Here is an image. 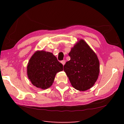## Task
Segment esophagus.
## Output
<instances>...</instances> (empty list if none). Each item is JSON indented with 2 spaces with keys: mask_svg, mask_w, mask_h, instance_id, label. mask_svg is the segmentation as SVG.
I'll list each match as a JSON object with an SVG mask.
<instances>
[{
  "mask_svg": "<svg viewBox=\"0 0 124 124\" xmlns=\"http://www.w3.org/2000/svg\"><path fill=\"white\" fill-rule=\"evenodd\" d=\"M61 62V63L63 64V66H64V64H65V63H66V61H65V60H63Z\"/></svg>",
  "mask_w": 124,
  "mask_h": 124,
  "instance_id": "34e87169",
  "label": "esophagus"
}]
</instances>
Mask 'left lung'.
<instances>
[{"mask_svg":"<svg viewBox=\"0 0 124 124\" xmlns=\"http://www.w3.org/2000/svg\"><path fill=\"white\" fill-rule=\"evenodd\" d=\"M68 54L70 60L63 68L71 85L79 91L90 89L97 81L100 73L97 54L83 39L79 40Z\"/></svg>","mask_w":124,"mask_h":124,"instance_id":"left-lung-1","label":"left lung"}]
</instances>
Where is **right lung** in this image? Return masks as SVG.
Listing matches in <instances>:
<instances>
[{
    "label": "right lung",
    "mask_w": 124,
    "mask_h": 124,
    "mask_svg": "<svg viewBox=\"0 0 124 124\" xmlns=\"http://www.w3.org/2000/svg\"><path fill=\"white\" fill-rule=\"evenodd\" d=\"M63 70V65L53 54L38 50L27 64V76L31 83L42 90L51 86L57 73Z\"/></svg>",
    "instance_id": "obj_1"
}]
</instances>
